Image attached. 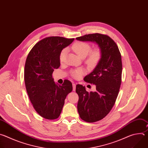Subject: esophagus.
<instances>
[{
  "label": "esophagus",
  "instance_id": "esophagus-1",
  "mask_svg": "<svg viewBox=\"0 0 148 148\" xmlns=\"http://www.w3.org/2000/svg\"><path fill=\"white\" fill-rule=\"evenodd\" d=\"M73 91H75V88H76V84L75 83L73 84Z\"/></svg>",
  "mask_w": 148,
  "mask_h": 148
}]
</instances>
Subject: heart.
I'll return each instance as SVG.
<instances>
[{
	"instance_id": "obj_1",
	"label": "heart",
	"mask_w": 148,
	"mask_h": 148,
	"mask_svg": "<svg viewBox=\"0 0 148 148\" xmlns=\"http://www.w3.org/2000/svg\"><path fill=\"white\" fill-rule=\"evenodd\" d=\"M72 49L81 58L86 57L88 54V56L86 60V62L91 66L95 65L99 61L101 56V51L99 47H96L91 51L90 45L84 41H77L73 45ZM66 49H63L60 54V60L62 61L64 58ZM90 53H89V52ZM83 73V71L81 69H75L71 71V75L74 78H78L81 74Z\"/></svg>"
}]
</instances>
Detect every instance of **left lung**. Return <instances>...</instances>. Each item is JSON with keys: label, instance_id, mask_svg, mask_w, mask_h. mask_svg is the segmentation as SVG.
<instances>
[{"label": "left lung", "instance_id": "1", "mask_svg": "<svg viewBox=\"0 0 148 148\" xmlns=\"http://www.w3.org/2000/svg\"><path fill=\"white\" fill-rule=\"evenodd\" d=\"M76 39L95 42L101 51L97 66L84 78L86 82L95 84L96 91L89 92L79 84L75 90L79 97L77 110L81 119L92 123L106 116L115 103L122 81L121 54L115 42L107 35L88 34Z\"/></svg>", "mask_w": 148, "mask_h": 148}]
</instances>
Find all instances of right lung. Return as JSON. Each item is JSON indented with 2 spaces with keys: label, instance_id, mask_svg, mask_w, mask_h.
<instances>
[{
  "label": "right lung",
  "instance_id": "obj_1",
  "mask_svg": "<svg viewBox=\"0 0 148 148\" xmlns=\"http://www.w3.org/2000/svg\"><path fill=\"white\" fill-rule=\"evenodd\" d=\"M74 38L50 36L40 40L30 51L25 62L24 79L29 99L36 111L49 120L57 119L72 83L66 79L57 85L53 78L54 69L60 66V54Z\"/></svg>",
  "mask_w": 148,
  "mask_h": 148
}]
</instances>
